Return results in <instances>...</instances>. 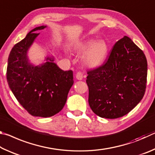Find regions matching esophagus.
<instances>
[{
    "label": "esophagus",
    "instance_id": "obj_1",
    "mask_svg": "<svg viewBox=\"0 0 155 155\" xmlns=\"http://www.w3.org/2000/svg\"><path fill=\"white\" fill-rule=\"evenodd\" d=\"M76 78L77 80H82L83 78V74L80 72H78L76 74Z\"/></svg>",
    "mask_w": 155,
    "mask_h": 155
}]
</instances>
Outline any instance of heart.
Masks as SVG:
<instances>
[{"label":"heart","instance_id":"1","mask_svg":"<svg viewBox=\"0 0 155 155\" xmlns=\"http://www.w3.org/2000/svg\"><path fill=\"white\" fill-rule=\"evenodd\" d=\"M74 49L79 53L84 52L81 61L89 68H96L103 65L109 53V46L105 41L93 38L81 41L75 46Z\"/></svg>","mask_w":155,"mask_h":155}]
</instances>
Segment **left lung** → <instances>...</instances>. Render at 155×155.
Instances as JSON below:
<instances>
[{
	"mask_svg": "<svg viewBox=\"0 0 155 155\" xmlns=\"http://www.w3.org/2000/svg\"><path fill=\"white\" fill-rule=\"evenodd\" d=\"M148 64L127 36L117 41L103 65L87 72L89 104L99 117L115 119L134 109L146 91Z\"/></svg>",
	"mask_w": 155,
	"mask_h": 155,
	"instance_id": "1",
	"label": "left lung"
}]
</instances>
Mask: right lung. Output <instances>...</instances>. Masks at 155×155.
<instances>
[{
	"label": "right lung",
	"mask_w": 155,
	"mask_h": 155,
	"mask_svg": "<svg viewBox=\"0 0 155 155\" xmlns=\"http://www.w3.org/2000/svg\"><path fill=\"white\" fill-rule=\"evenodd\" d=\"M46 27L33 28L13 47L7 69L8 85L19 103L31 115L42 117L61 111L74 83L73 72L61 70L53 56H46L45 62L37 65L28 59V51L40 35L37 31Z\"/></svg>",
	"instance_id": "right-lung-1"
}]
</instances>
